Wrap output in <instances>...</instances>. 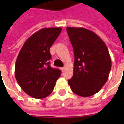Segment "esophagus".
<instances>
[{"label": "esophagus", "mask_w": 124, "mask_h": 124, "mask_svg": "<svg viewBox=\"0 0 124 124\" xmlns=\"http://www.w3.org/2000/svg\"><path fill=\"white\" fill-rule=\"evenodd\" d=\"M61 70H62V72H64V70H65V68H64V67L61 68Z\"/></svg>", "instance_id": "obj_1"}]
</instances>
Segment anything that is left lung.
Returning <instances> with one entry per match:
<instances>
[{"label":"left lung","instance_id":"obj_1","mask_svg":"<svg viewBox=\"0 0 124 124\" xmlns=\"http://www.w3.org/2000/svg\"><path fill=\"white\" fill-rule=\"evenodd\" d=\"M74 53V74L68 80L74 93L89 97L98 92L108 79L112 61L106 44L84 28L67 27Z\"/></svg>","mask_w":124,"mask_h":124}]
</instances>
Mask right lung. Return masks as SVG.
<instances>
[{
    "instance_id": "obj_1",
    "label": "right lung",
    "mask_w": 124,
    "mask_h": 124,
    "mask_svg": "<svg viewBox=\"0 0 124 124\" xmlns=\"http://www.w3.org/2000/svg\"><path fill=\"white\" fill-rule=\"evenodd\" d=\"M62 31V28H44L26 40L18 55L15 77L28 96L44 98L53 91L61 71L50 66V48Z\"/></svg>"
}]
</instances>
